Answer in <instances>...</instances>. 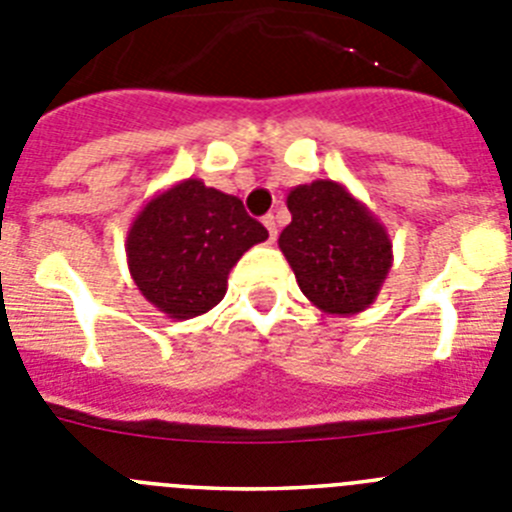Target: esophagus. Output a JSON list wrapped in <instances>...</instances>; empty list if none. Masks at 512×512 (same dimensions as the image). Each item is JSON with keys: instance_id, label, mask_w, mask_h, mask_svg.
Returning <instances> with one entry per match:
<instances>
[{"instance_id": "esophagus-1", "label": "esophagus", "mask_w": 512, "mask_h": 512, "mask_svg": "<svg viewBox=\"0 0 512 512\" xmlns=\"http://www.w3.org/2000/svg\"><path fill=\"white\" fill-rule=\"evenodd\" d=\"M261 223H264V228L269 230V241H274V238H277V223H274V215H266Z\"/></svg>"}]
</instances>
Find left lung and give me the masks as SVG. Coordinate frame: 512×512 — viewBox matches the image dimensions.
I'll list each match as a JSON object with an SVG mask.
<instances>
[{
    "label": "left lung",
    "instance_id": "8db88e82",
    "mask_svg": "<svg viewBox=\"0 0 512 512\" xmlns=\"http://www.w3.org/2000/svg\"><path fill=\"white\" fill-rule=\"evenodd\" d=\"M292 223L279 248L302 295L328 315H356L377 300L392 269V238L341 182L315 179L289 189Z\"/></svg>",
    "mask_w": 512,
    "mask_h": 512
}]
</instances>
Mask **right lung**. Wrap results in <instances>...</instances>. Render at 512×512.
I'll return each instance as SVG.
<instances>
[{
  "instance_id": "right-lung-1",
  "label": "right lung",
  "mask_w": 512,
  "mask_h": 512,
  "mask_svg": "<svg viewBox=\"0 0 512 512\" xmlns=\"http://www.w3.org/2000/svg\"><path fill=\"white\" fill-rule=\"evenodd\" d=\"M266 238L238 197L184 179L140 207L125 253L140 295L169 318L189 320L223 300L230 269Z\"/></svg>"
}]
</instances>
